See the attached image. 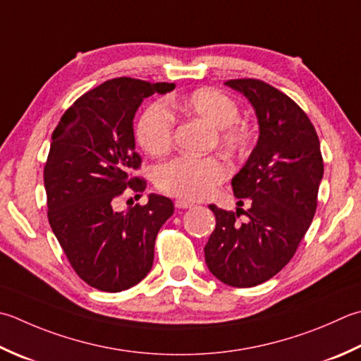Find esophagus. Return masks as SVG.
<instances>
[{
  "label": "esophagus",
  "instance_id": "esophagus-1",
  "mask_svg": "<svg viewBox=\"0 0 361 361\" xmlns=\"http://www.w3.org/2000/svg\"><path fill=\"white\" fill-rule=\"evenodd\" d=\"M175 207L180 208V209H186V208H192L194 203L186 202V200H175Z\"/></svg>",
  "mask_w": 361,
  "mask_h": 361
}]
</instances>
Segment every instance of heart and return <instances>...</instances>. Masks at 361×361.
Masks as SVG:
<instances>
[{"label":"heart","instance_id":"b5f03b06","mask_svg":"<svg viewBox=\"0 0 361 361\" xmlns=\"http://www.w3.org/2000/svg\"><path fill=\"white\" fill-rule=\"evenodd\" d=\"M173 108L186 116L200 118L214 128L217 142L225 150L231 153L243 152L250 144V131L238 122L239 108L236 102L221 90L213 87L197 89L181 100H176ZM173 116L164 104L152 103L147 106L136 128L140 147L152 157L167 153L173 142ZM228 173L227 162L217 157H178L158 167L157 186L169 195L199 200L213 194L214 189L227 180Z\"/></svg>","mask_w":361,"mask_h":361}]
</instances>
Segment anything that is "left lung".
I'll return each instance as SVG.
<instances>
[{"label":"left lung","mask_w":361,"mask_h":361,"mask_svg":"<svg viewBox=\"0 0 361 361\" xmlns=\"http://www.w3.org/2000/svg\"><path fill=\"white\" fill-rule=\"evenodd\" d=\"M225 84L253 106L259 137L231 180L238 204L245 202L249 209L233 213L209 204L216 228L204 261L222 283L250 288L272 279L294 257L316 213L324 162L313 123L283 92L252 78ZM241 210L247 219L239 224Z\"/></svg>","instance_id":"obj_1"}]
</instances>
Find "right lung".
<instances>
[{
    "label": "right lung",
    "mask_w": 361,
    "mask_h": 361,
    "mask_svg": "<svg viewBox=\"0 0 361 361\" xmlns=\"http://www.w3.org/2000/svg\"><path fill=\"white\" fill-rule=\"evenodd\" d=\"M175 84L114 78L81 95L63 112L44 169L48 221L75 272L106 293L125 291L153 266L159 228L173 203L158 194L126 213L114 209L126 188L142 192L133 176L140 167L133 118L144 98Z\"/></svg>",
    "instance_id": "1"
}]
</instances>
